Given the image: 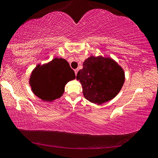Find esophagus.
I'll return each instance as SVG.
<instances>
[{"instance_id": "obj_1", "label": "esophagus", "mask_w": 158, "mask_h": 158, "mask_svg": "<svg viewBox=\"0 0 158 158\" xmlns=\"http://www.w3.org/2000/svg\"><path fill=\"white\" fill-rule=\"evenodd\" d=\"M74 71H75V73H76V75H77V72H78V69H76L74 70Z\"/></svg>"}]
</instances>
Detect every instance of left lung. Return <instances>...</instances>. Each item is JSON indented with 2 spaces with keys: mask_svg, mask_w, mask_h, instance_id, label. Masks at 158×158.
<instances>
[{
  "mask_svg": "<svg viewBox=\"0 0 158 158\" xmlns=\"http://www.w3.org/2000/svg\"><path fill=\"white\" fill-rule=\"evenodd\" d=\"M76 79L82 87L85 98L101 105L114 98L122 87L125 74L123 69L110 57L91 56L83 62Z\"/></svg>",
  "mask_w": 158,
  "mask_h": 158,
  "instance_id": "8db88e82",
  "label": "left lung"
}]
</instances>
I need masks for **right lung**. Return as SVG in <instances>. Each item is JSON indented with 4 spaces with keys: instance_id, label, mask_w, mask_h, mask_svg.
Masks as SVG:
<instances>
[{
    "instance_id": "1",
    "label": "right lung",
    "mask_w": 158,
    "mask_h": 158,
    "mask_svg": "<svg viewBox=\"0 0 158 158\" xmlns=\"http://www.w3.org/2000/svg\"><path fill=\"white\" fill-rule=\"evenodd\" d=\"M75 78V72L67 61L56 57L46 64L36 66L30 76V85L36 96L51 102L60 98L66 84Z\"/></svg>"
}]
</instances>
